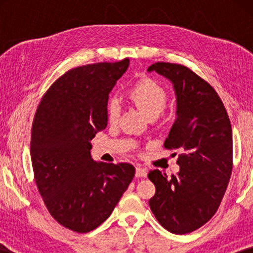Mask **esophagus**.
Returning <instances> with one entry per match:
<instances>
[{"mask_svg": "<svg viewBox=\"0 0 253 253\" xmlns=\"http://www.w3.org/2000/svg\"><path fill=\"white\" fill-rule=\"evenodd\" d=\"M147 176V171L146 169L139 167V166H137L136 167V177H146Z\"/></svg>", "mask_w": 253, "mask_h": 253, "instance_id": "1", "label": "esophagus"}]
</instances>
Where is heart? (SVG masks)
I'll list each match as a JSON object with an SVG mask.
<instances>
[{
	"mask_svg": "<svg viewBox=\"0 0 253 253\" xmlns=\"http://www.w3.org/2000/svg\"><path fill=\"white\" fill-rule=\"evenodd\" d=\"M127 99L148 119H157L167 106V93L165 88L152 81L143 79L127 92ZM120 116V106L115 100L107 103V117L109 122H116Z\"/></svg>",
	"mask_w": 253,
	"mask_h": 253,
	"instance_id": "1",
	"label": "heart"
}]
</instances>
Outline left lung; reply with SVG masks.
<instances>
[{"label":"left lung","mask_w":253,"mask_h":253,"mask_svg":"<svg viewBox=\"0 0 253 253\" xmlns=\"http://www.w3.org/2000/svg\"><path fill=\"white\" fill-rule=\"evenodd\" d=\"M147 71H155L174 85L176 120L164 145L181 151L177 175L168 178L158 169L148 172L155 185L148 204L162 227L172 234H188L212 219L229 183V116L215 89L184 65L158 62Z\"/></svg>","instance_id":"8db88e82"}]
</instances>
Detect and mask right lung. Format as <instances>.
<instances>
[{
	"label": "right lung",
	"instance_id": "1",
	"mask_svg": "<svg viewBox=\"0 0 253 253\" xmlns=\"http://www.w3.org/2000/svg\"><path fill=\"white\" fill-rule=\"evenodd\" d=\"M129 58L71 69L44 93L31 133L38 190L50 215L76 233L99 227L132 181L130 164L95 162L91 140L107 126L108 95Z\"/></svg>",
	"mask_w": 253,
	"mask_h": 253
}]
</instances>
